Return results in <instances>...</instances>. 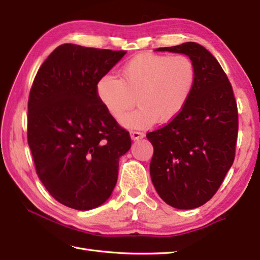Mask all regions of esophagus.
<instances>
[{"label": "esophagus", "instance_id": "34e87169", "mask_svg": "<svg viewBox=\"0 0 260 260\" xmlns=\"http://www.w3.org/2000/svg\"><path fill=\"white\" fill-rule=\"evenodd\" d=\"M129 133H131V137H132V140H133V141H137V140L143 139V137H144V134L141 133V132L131 131Z\"/></svg>", "mask_w": 260, "mask_h": 260}]
</instances>
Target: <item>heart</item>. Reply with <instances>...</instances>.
<instances>
[{
  "label": "heart",
  "mask_w": 260,
  "mask_h": 260,
  "mask_svg": "<svg viewBox=\"0 0 260 260\" xmlns=\"http://www.w3.org/2000/svg\"><path fill=\"white\" fill-rule=\"evenodd\" d=\"M196 67L184 54L142 53L120 70V78L106 75L97 84V95L112 117L120 118L135 104L140 107L121 118L126 128L143 129L154 123L168 124L186 106L196 82Z\"/></svg>",
  "instance_id": "1"
}]
</instances>
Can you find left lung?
Segmentation results:
<instances>
[{"mask_svg": "<svg viewBox=\"0 0 260 260\" xmlns=\"http://www.w3.org/2000/svg\"><path fill=\"white\" fill-rule=\"evenodd\" d=\"M155 51L185 54L194 63L197 76L181 114L146 135L154 147L151 179L169 206L194 209L214 196L234 163L237 103L221 66L201 45L185 42Z\"/></svg>", "mask_w": 260, "mask_h": 260, "instance_id": "left-lung-1", "label": "left lung"}]
</instances>
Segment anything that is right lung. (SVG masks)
Wrapping results in <instances>:
<instances>
[{
	"mask_svg": "<svg viewBox=\"0 0 260 260\" xmlns=\"http://www.w3.org/2000/svg\"><path fill=\"white\" fill-rule=\"evenodd\" d=\"M126 51L59 46L39 69L27 103V143L39 179L60 203L95 209L117 182L129 133L101 103L97 84Z\"/></svg>",
	"mask_w": 260,
	"mask_h": 260,
	"instance_id": "1",
	"label": "right lung"
}]
</instances>
